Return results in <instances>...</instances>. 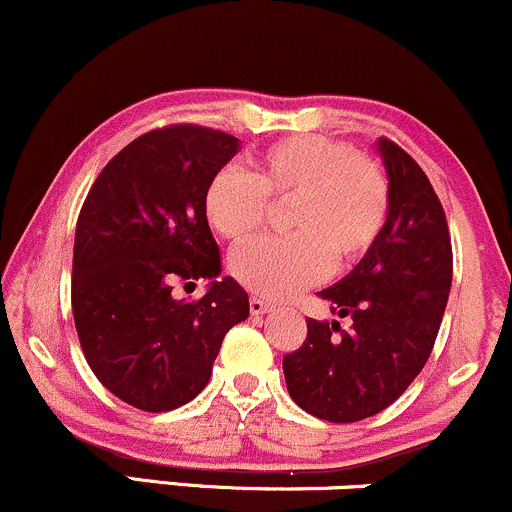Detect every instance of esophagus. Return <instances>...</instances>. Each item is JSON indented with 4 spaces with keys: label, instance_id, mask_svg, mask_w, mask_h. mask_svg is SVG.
Wrapping results in <instances>:
<instances>
[{
    "label": "esophagus",
    "instance_id": "obj_1",
    "mask_svg": "<svg viewBox=\"0 0 512 512\" xmlns=\"http://www.w3.org/2000/svg\"><path fill=\"white\" fill-rule=\"evenodd\" d=\"M272 308H274V303L262 299V296H252V299H250V313H252V316H262V313L272 311Z\"/></svg>",
    "mask_w": 512,
    "mask_h": 512
}]
</instances>
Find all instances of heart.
Here are the masks:
<instances>
[{"label":"heart","mask_w":512,"mask_h":512,"mask_svg":"<svg viewBox=\"0 0 512 512\" xmlns=\"http://www.w3.org/2000/svg\"><path fill=\"white\" fill-rule=\"evenodd\" d=\"M250 172L223 167L204 192L209 226L245 243L267 221V201L284 204L286 238H262L235 250L230 272L245 289L286 299L316 284L338 262L374 245L389 213V184L374 160L323 136H291L250 157Z\"/></svg>","instance_id":"1"}]
</instances>
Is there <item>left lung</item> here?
Segmentation results:
<instances>
[{
	"mask_svg": "<svg viewBox=\"0 0 512 512\" xmlns=\"http://www.w3.org/2000/svg\"><path fill=\"white\" fill-rule=\"evenodd\" d=\"M389 177V213L347 277L320 291L340 318H308L306 342L284 357L289 396L330 423L391 406L428 362L452 286V243L440 199L406 150L376 143Z\"/></svg>",
	"mask_w": 512,
	"mask_h": 512,
	"instance_id": "8db88e82",
	"label": "left lung"
}]
</instances>
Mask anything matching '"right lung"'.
<instances>
[{"instance_id": "1", "label": "right lung", "mask_w": 512, "mask_h": 512, "mask_svg": "<svg viewBox=\"0 0 512 512\" xmlns=\"http://www.w3.org/2000/svg\"><path fill=\"white\" fill-rule=\"evenodd\" d=\"M238 150V138L211 128H157L128 143L84 199L72 255L77 335L101 384L140 411L199 396L226 333L250 316L243 286L221 279L204 213L206 184ZM187 278L210 279L199 302L171 296Z\"/></svg>"}]
</instances>
